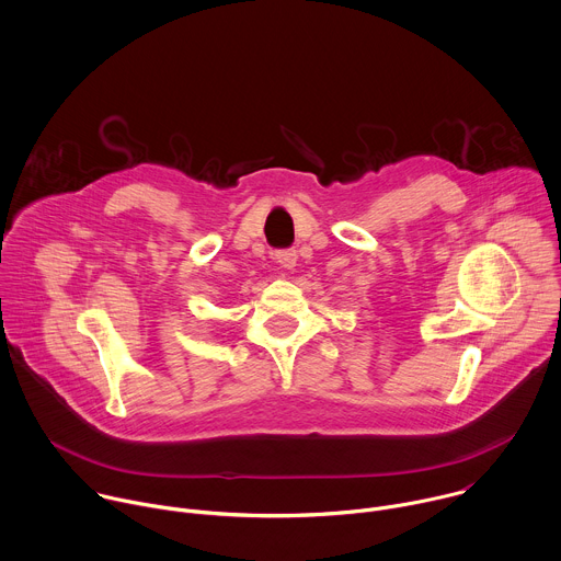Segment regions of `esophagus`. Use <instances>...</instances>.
Instances as JSON below:
<instances>
[{
    "label": "esophagus",
    "instance_id": "esophagus-1",
    "mask_svg": "<svg viewBox=\"0 0 561 561\" xmlns=\"http://www.w3.org/2000/svg\"><path fill=\"white\" fill-rule=\"evenodd\" d=\"M296 261H298L296 250H280V252H276V263H278V267H283L285 272H291V270L296 267Z\"/></svg>",
    "mask_w": 561,
    "mask_h": 561
}]
</instances>
